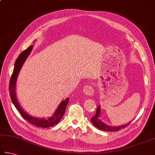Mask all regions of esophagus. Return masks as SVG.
Listing matches in <instances>:
<instances>
[{"mask_svg":"<svg viewBox=\"0 0 155 155\" xmlns=\"http://www.w3.org/2000/svg\"><path fill=\"white\" fill-rule=\"evenodd\" d=\"M83 92L87 96H91L93 95L94 91L93 87L90 85H87L84 87Z\"/></svg>","mask_w":155,"mask_h":155,"instance_id":"34e87169","label":"esophagus"}]
</instances>
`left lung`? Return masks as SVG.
I'll list each match as a JSON object with an SVG mask.
<instances>
[{
  "label": "left lung",
  "mask_w": 155,
  "mask_h": 155,
  "mask_svg": "<svg viewBox=\"0 0 155 155\" xmlns=\"http://www.w3.org/2000/svg\"><path fill=\"white\" fill-rule=\"evenodd\" d=\"M101 106L99 105L97 108L96 114L95 116H93L92 118H91V121L92 124L95 126L96 128H97L99 130H104V131H107V132H117L118 130H120L122 128H124L126 126H127L128 124L131 122V121L129 122L128 124H124L120 126H109L107 124H105L104 122H102L101 120L100 119L101 117Z\"/></svg>",
  "instance_id": "obj_1"
}]
</instances>
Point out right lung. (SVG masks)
<instances>
[{"label": "right lung", "mask_w": 155, "mask_h": 155, "mask_svg": "<svg viewBox=\"0 0 155 155\" xmlns=\"http://www.w3.org/2000/svg\"><path fill=\"white\" fill-rule=\"evenodd\" d=\"M33 45H30L29 48H27L25 50H24L23 52H21L19 57L15 61L14 65V69L13 74L11 77L10 83H9V93H10L11 101L14 104L15 107L17 108V110L19 111L22 117L27 120L29 124H31L37 127H41V128H49L51 126H54L60 122L61 120L63 115L64 114L65 110L69 101L68 97L66 98L65 100H62L60 102L59 105L58 106L55 112L53 114L51 117L46 118H39L36 117H33L31 115L27 113L25 111H24L23 109L21 107L19 101H18L16 94V83L17 80L18 75L20 72V70L22 67L24 62H25L27 58L31 53L33 49Z\"/></svg>", "instance_id": "right-lung-1"}]
</instances>
